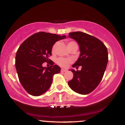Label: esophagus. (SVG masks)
<instances>
[{"instance_id": "esophagus-1", "label": "esophagus", "mask_w": 125, "mask_h": 125, "mask_svg": "<svg viewBox=\"0 0 125 125\" xmlns=\"http://www.w3.org/2000/svg\"><path fill=\"white\" fill-rule=\"evenodd\" d=\"M67 71L66 69H61V72H66Z\"/></svg>"}]
</instances>
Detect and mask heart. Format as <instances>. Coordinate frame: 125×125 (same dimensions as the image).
Instances as JSON below:
<instances>
[{
  "instance_id": "heart-1",
  "label": "heart",
  "mask_w": 125,
  "mask_h": 125,
  "mask_svg": "<svg viewBox=\"0 0 125 125\" xmlns=\"http://www.w3.org/2000/svg\"><path fill=\"white\" fill-rule=\"evenodd\" d=\"M76 44V43L74 42H69L67 43V46H68V48H69L73 44ZM57 45H58V43H55L53 45L52 48V52L53 53L54 52V51H55ZM71 62V61L70 59H66L64 58H59L58 59H57V63H58L59 65L61 66V67H67V66L69 65V64Z\"/></svg>"
}]
</instances>
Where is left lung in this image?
Masks as SVG:
<instances>
[{
  "mask_svg": "<svg viewBox=\"0 0 125 125\" xmlns=\"http://www.w3.org/2000/svg\"><path fill=\"white\" fill-rule=\"evenodd\" d=\"M69 36L78 43L81 52L72 67L77 69L82 66V69L71 70L73 77L68 84L77 94H89L96 88L104 76L108 62L107 48L99 39L82 31L69 33Z\"/></svg>",
  "mask_w": 125,
  "mask_h": 125,
  "instance_id": "8db88e82",
  "label": "left lung"
}]
</instances>
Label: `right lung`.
<instances>
[{
    "label": "right lung",
    "mask_w": 125,
    "mask_h": 125,
    "mask_svg": "<svg viewBox=\"0 0 125 125\" xmlns=\"http://www.w3.org/2000/svg\"><path fill=\"white\" fill-rule=\"evenodd\" d=\"M66 38L50 33L38 32L26 39L16 54L15 66L20 82L31 95H42L51 87L54 74L61 72V67L51 61L49 67L42 64L51 61L52 48L56 42Z\"/></svg>",
    "instance_id": "add662e5"
}]
</instances>
